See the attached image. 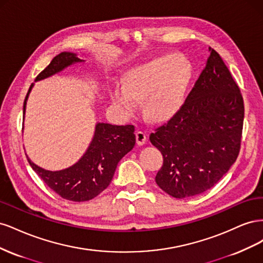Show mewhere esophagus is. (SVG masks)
I'll return each mask as SVG.
<instances>
[{"label":"esophagus","instance_id":"obj_1","mask_svg":"<svg viewBox=\"0 0 263 263\" xmlns=\"http://www.w3.org/2000/svg\"><path fill=\"white\" fill-rule=\"evenodd\" d=\"M146 140H147V135H146V133H144L142 130H137V132H136V141H137V144H138L139 146L144 145L145 142H146Z\"/></svg>","mask_w":263,"mask_h":263}]
</instances>
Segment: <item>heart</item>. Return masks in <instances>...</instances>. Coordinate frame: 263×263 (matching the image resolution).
Returning <instances> with one entry per match:
<instances>
[{
    "mask_svg": "<svg viewBox=\"0 0 263 263\" xmlns=\"http://www.w3.org/2000/svg\"><path fill=\"white\" fill-rule=\"evenodd\" d=\"M192 76L190 63L177 54H165L128 71L125 85H115L110 97L125 115L137 112L145 99L147 115L161 121L177 112Z\"/></svg>",
    "mask_w": 263,
    "mask_h": 263,
    "instance_id": "1",
    "label": "heart"
}]
</instances>
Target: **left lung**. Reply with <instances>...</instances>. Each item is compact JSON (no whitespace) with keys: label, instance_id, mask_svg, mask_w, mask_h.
Masks as SVG:
<instances>
[{"label":"left lung","instance_id":"left-lung-1","mask_svg":"<svg viewBox=\"0 0 263 263\" xmlns=\"http://www.w3.org/2000/svg\"><path fill=\"white\" fill-rule=\"evenodd\" d=\"M209 50L206 66L184 103L149 136L163 157L156 183L177 198L214 186L240 151L242 95L219 53Z\"/></svg>","mask_w":263,"mask_h":263}]
</instances>
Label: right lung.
<instances>
[{
    "label": "right lung",
    "instance_id": "1",
    "mask_svg": "<svg viewBox=\"0 0 263 263\" xmlns=\"http://www.w3.org/2000/svg\"><path fill=\"white\" fill-rule=\"evenodd\" d=\"M80 61L82 60L72 52H61L36 77L35 81L43 80ZM31 87L33 84L30 85L24 101V113ZM134 132V125L117 126L99 123L85 155L74 165L61 171L44 170L31 162L28 157L27 160L46 185L61 197L73 202L89 201L109 185L117 163L135 146L136 136Z\"/></svg>",
    "mask_w": 263,
    "mask_h": 263
}]
</instances>
